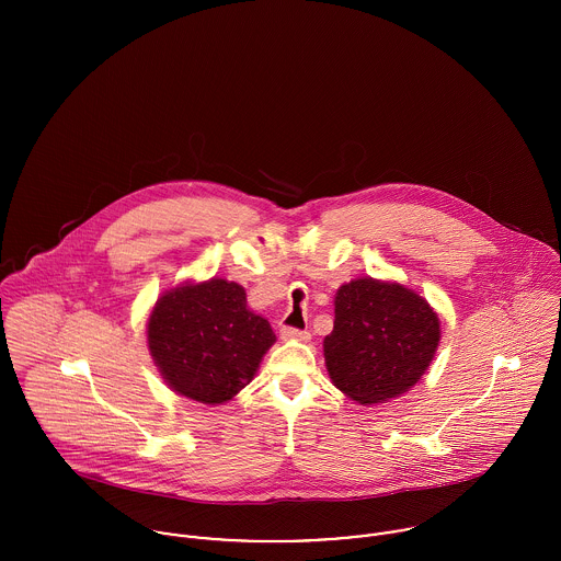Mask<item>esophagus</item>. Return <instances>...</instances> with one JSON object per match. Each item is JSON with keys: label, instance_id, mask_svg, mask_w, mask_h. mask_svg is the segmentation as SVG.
I'll use <instances>...</instances> for the list:
<instances>
[{"label": "esophagus", "instance_id": "34e87169", "mask_svg": "<svg viewBox=\"0 0 561 561\" xmlns=\"http://www.w3.org/2000/svg\"><path fill=\"white\" fill-rule=\"evenodd\" d=\"M280 336L283 339H294V341H309L311 339V334H309V330H300V328H294V325H283L280 328Z\"/></svg>", "mask_w": 561, "mask_h": 561}]
</instances>
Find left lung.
<instances>
[{
  "label": "left lung",
  "instance_id": "1",
  "mask_svg": "<svg viewBox=\"0 0 561 561\" xmlns=\"http://www.w3.org/2000/svg\"><path fill=\"white\" fill-rule=\"evenodd\" d=\"M438 339V318L421 296L398 283L358 278L336 291L325 367L350 400L385 403L419 382Z\"/></svg>",
  "mask_w": 561,
  "mask_h": 561
}]
</instances>
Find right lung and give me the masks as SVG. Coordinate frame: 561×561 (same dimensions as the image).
<instances>
[{
	"label": "right lung",
	"instance_id": "obj_1",
	"mask_svg": "<svg viewBox=\"0 0 561 561\" xmlns=\"http://www.w3.org/2000/svg\"><path fill=\"white\" fill-rule=\"evenodd\" d=\"M147 332L168 387L201 403L231 400L276 341L267 320L245 309L243 287L222 278L163 294Z\"/></svg>",
	"mask_w": 561,
	"mask_h": 561
}]
</instances>
